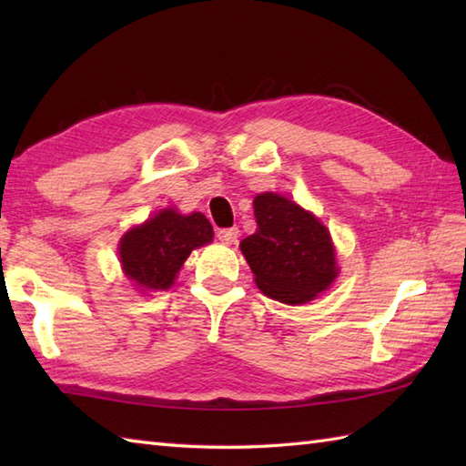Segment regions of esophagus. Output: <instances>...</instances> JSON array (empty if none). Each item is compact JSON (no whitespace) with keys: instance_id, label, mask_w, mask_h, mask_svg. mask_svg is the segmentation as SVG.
<instances>
[{"instance_id":"obj_1","label":"esophagus","mask_w":466,"mask_h":466,"mask_svg":"<svg viewBox=\"0 0 466 466\" xmlns=\"http://www.w3.org/2000/svg\"><path fill=\"white\" fill-rule=\"evenodd\" d=\"M216 236L222 244H234L238 240V228H222V230H218Z\"/></svg>"}]
</instances>
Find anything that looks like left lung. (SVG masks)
I'll return each instance as SVG.
<instances>
[{
	"label": "left lung",
	"instance_id": "1",
	"mask_svg": "<svg viewBox=\"0 0 466 466\" xmlns=\"http://www.w3.org/2000/svg\"><path fill=\"white\" fill-rule=\"evenodd\" d=\"M254 216L258 228L240 248L266 296L306 304L330 289L339 266L329 228L319 218L274 192L254 198Z\"/></svg>",
	"mask_w": 466,
	"mask_h": 466
}]
</instances>
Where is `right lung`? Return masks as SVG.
Listing matches in <instances>:
<instances>
[{
  "label": "right lung",
  "instance_id": "obj_1",
  "mask_svg": "<svg viewBox=\"0 0 466 466\" xmlns=\"http://www.w3.org/2000/svg\"><path fill=\"white\" fill-rule=\"evenodd\" d=\"M212 238V224L202 212L184 216L164 208L122 236L117 248L122 270L142 292L167 290L190 252Z\"/></svg>",
  "mask_w": 466,
  "mask_h": 466
}]
</instances>
